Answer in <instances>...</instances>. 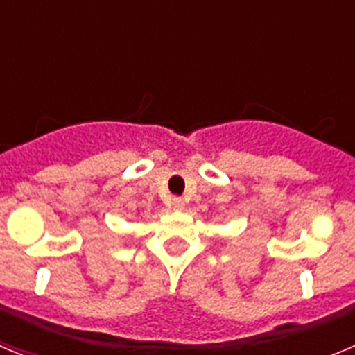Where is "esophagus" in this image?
I'll list each match as a JSON object with an SVG mask.
<instances>
[{
    "label": "esophagus",
    "mask_w": 355,
    "mask_h": 355,
    "mask_svg": "<svg viewBox=\"0 0 355 355\" xmlns=\"http://www.w3.org/2000/svg\"><path fill=\"white\" fill-rule=\"evenodd\" d=\"M172 208L183 209L184 208V200L181 199V197H174V199H172Z\"/></svg>",
    "instance_id": "34e87169"
}]
</instances>
